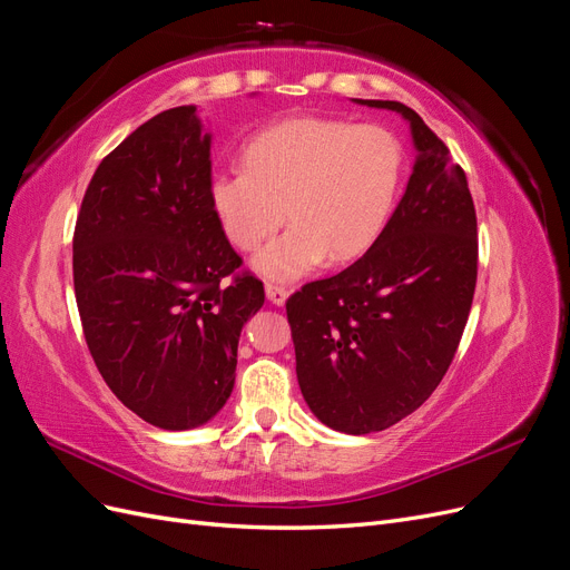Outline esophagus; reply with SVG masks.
Listing matches in <instances>:
<instances>
[{
	"label": "esophagus",
	"mask_w": 570,
	"mask_h": 570,
	"mask_svg": "<svg viewBox=\"0 0 570 570\" xmlns=\"http://www.w3.org/2000/svg\"><path fill=\"white\" fill-rule=\"evenodd\" d=\"M287 295L289 292L283 287V285H273V283H266V297L271 304L275 306H283L287 302Z\"/></svg>",
	"instance_id": "obj_1"
}]
</instances>
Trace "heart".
I'll return each instance as SVG.
<instances>
[{"label":"heart","instance_id":"b5f03b06","mask_svg":"<svg viewBox=\"0 0 570 570\" xmlns=\"http://www.w3.org/2000/svg\"><path fill=\"white\" fill-rule=\"evenodd\" d=\"M245 168L216 170L209 204L228 243L254 252L273 281H297L325 258L352 262L383 233L400 193L404 149L383 126L337 118H285L258 130L243 149Z\"/></svg>","mask_w":570,"mask_h":570}]
</instances>
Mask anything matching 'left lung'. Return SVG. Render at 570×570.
Segmentation results:
<instances>
[{
	"label": "left lung",
	"instance_id": "obj_1",
	"mask_svg": "<svg viewBox=\"0 0 570 570\" xmlns=\"http://www.w3.org/2000/svg\"><path fill=\"white\" fill-rule=\"evenodd\" d=\"M409 120L416 161L371 249L285 304L314 416L347 435L416 411L450 368L473 304L478 223L463 168L402 101L354 99Z\"/></svg>",
	"mask_w": 570,
	"mask_h": 570
}]
</instances>
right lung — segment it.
<instances>
[{"instance_id":"1","label":"right lung","mask_w":570,"mask_h":570,"mask_svg":"<svg viewBox=\"0 0 570 570\" xmlns=\"http://www.w3.org/2000/svg\"><path fill=\"white\" fill-rule=\"evenodd\" d=\"M212 135L197 107L161 111L101 159L73 235L82 333L111 392L142 421L189 430L235 385L264 283L209 204Z\"/></svg>"}]
</instances>
